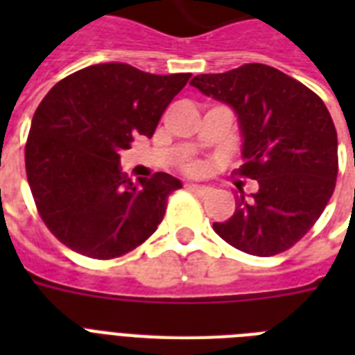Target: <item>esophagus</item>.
I'll return each mask as SVG.
<instances>
[{
    "mask_svg": "<svg viewBox=\"0 0 355 355\" xmlns=\"http://www.w3.org/2000/svg\"><path fill=\"white\" fill-rule=\"evenodd\" d=\"M188 189L189 191H193V193L197 195H206L208 191H210V186H205V184H193V182H189L188 184Z\"/></svg>",
    "mask_w": 355,
    "mask_h": 355,
    "instance_id": "obj_1",
    "label": "esophagus"
}]
</instances>
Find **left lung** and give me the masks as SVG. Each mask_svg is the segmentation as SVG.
Wrapping results in <instances>:
<instances>
[{
    "instance_id": "1",
    "label": "left lung",
    "mask_w": 355,
    "mask_h": 355,
    "mask_svg": "<svg viewBox=\"0 0 355 355\" xmlns=\"http://www.w3.org/2000/svg\"><path fill=\"white\" fill-rule=\"evenodd\" d=\"M191 86L232 108L241 132V177L258 182L214 230L252 256H275L308 232L324 211L337 178V132L317 94L280 69L245 64L197 75Z\"/></svg>"
}]
</instances>
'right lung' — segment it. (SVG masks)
<instances>
[{
	"instance_id": "add662e5",
	"label": "right lung",
	"mask_w": 355,
	"mask_h": 355,
	"mask_svg": "<svg viewBox=\"0 0 355 355\" xmlns=\"http://www.w3.org/2000/svg\"><path fill=\"white\" fill-rule=\"evenodd\" d=\"M191 73L155 75L130 64H94L53 86L38 105L25 169L42 221L58 241L96 259L118 258L155 234L178 178L132 182L119 153L155 134Z\"/></svg>"
}]
</instances>
